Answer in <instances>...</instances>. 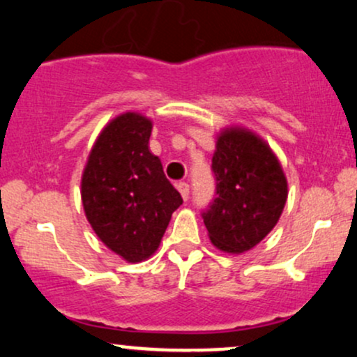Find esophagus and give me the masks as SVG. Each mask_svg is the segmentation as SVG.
<instances>
[{"instance_id": "obj_1", "label": "esophagus", "mask_w": 357, "mask_h": 357, "mask_svg": "<svg viewBox=\"0 0 357 357\" xmlns=\"http://www.w3.org/2000/svg\"><path fill=\"white\" fill-rule=\"evenodd\" d=\"M177 190L180 192V195H182L183 200L188 199V194H190V187H188V183H185V182L177 183Z\"/></svg>"}]
</instances>
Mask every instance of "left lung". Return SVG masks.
Masks as SVG:
<instances>
[{
  "label": "left lung",
  "instance_id": "1",
  "mask_svg": "<svg viewBox=\"0 0 357 357\" xmlns=\"http://www.w3.org/2000/svg\"><path fill=\"white\" fill-rule=\"evenodd\" d=\"M212 170L217 197L202 213L208 238L224 252H247L275 227L284 211L282 165L257 133L229 127L217 135Z\"/></svg>",
  "mask_w": 357,
  "mask_h": 357
}]
</instances>
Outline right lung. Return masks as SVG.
<instances>
[{"label":"right lung","instance_id":"add662e5","mask_svg":"<svg viewBox=\"0 0 357 357\" xmlns=\"http://www.w3.org/2000/svg\"><path fill=\"white\" fill-rule=\"evenodd\" d=\"M152 128L142 113L115 116L96 137L82 175L86 220L112 252L133 264L155 254L183 202L150 152Z\"/></svg>","mask_w":357,"mask_h":357}]
</instances>
